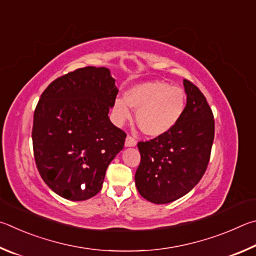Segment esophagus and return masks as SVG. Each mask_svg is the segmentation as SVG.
<instances>
[{"label":"esophagus","mask_w":256,"mask_h":256,"mask_svg":"<svg viewBox=\"0 0 256 256\" xmlns=\"http://www.w3.org/2000/svg\"><path fill=\"white\" fill-rule=\"evenodd\" d=\"M137 145V142L134 137L132 136H127L126 138V142H124V146L126 147H135Z\"/></svg>","instance_id":"1"}]
</instances>
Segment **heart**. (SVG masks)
Returning <instances> with one entry per match:
<instances>
[{
    "mask_svg": "<svg viewBox=\"0 0 256 256\" xmlns=\"http://www.w3.org/2000/svg\"><path fill=\"white\" fill-rule=\"evenodd\" d=\"M184 90L164 80H148L134 85L124 93V100L116 98L112 112L118 124L130 119L129 106L136 111V121L147 136L158 137L176 127L184 114Z\"/></svg>",
    "mask_w": 256,
    "mask_h": 256,
    "instance_id": "obj_1",
    "label": "heart"
}]
</instances>
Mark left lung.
<instances>
[{
    "instance_id": "left-lung-1",
    "label": "left lung",
    "mask_w": 256,
    "mask_h": 256,
    "mask_svg": "<svg viewBox=\"0 0 256 256\" xmlns=\"http://www.w3.org/2000/svg\"><path fill=\"white\" fill-rule=\"evenodd\" d=\"M186 106L172 130L138 142L140 164L135 174L142 198L164 204L186 196L207 170L214 137L212 111L202 92L183 80Z\"/></svg>"
}]
</instances>
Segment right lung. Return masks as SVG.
<instances>
[{
	"instance_id": "obj_1",
	"label": "right lung",
	"mask_w": 256,
	"mask_h": 256,
	"mask_svg": "<svg viewBox=\"0 0 256 256\" xmlns=\"http://www.w3.org/2000/svg\"><path fill=\"white\" fill-rule=\"evenodd\" d=\"M106 67L88 66L48 85L36 106L34 155L44 183L62 198L83 201L101 190L126 132L108 114L118 88Z\"/></svg>"
}]
</instances>
